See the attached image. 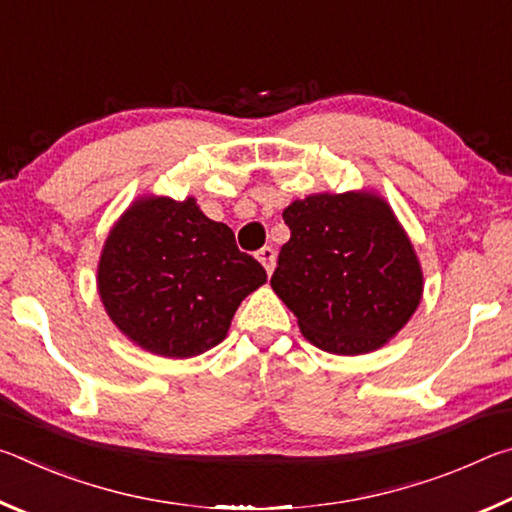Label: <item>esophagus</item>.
<instances>
[{
    "mask_svg": "<svg viewBox=\"0 0 512 512\" xmlns=\"http://www.w3.org/2000/svg\"><path fill=\"white\" fill-rule=\"evenodd\" d=\"M257 259L264 264L266 273L271 275L273 268H275V250L271 246H264L262 250H257Z\"/></svg>",
    "mask_w": 512,
    "mask_h": 512,
    "instance_id": "34e87169",
    "label": "esophagus"
}]
</instances>
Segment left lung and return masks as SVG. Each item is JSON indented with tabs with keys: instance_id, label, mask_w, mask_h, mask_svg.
<instances>
[{
	"instance_id": "obj_1",
	"label": "left lung",
	"mask_w": 512,
	"mask_h": 512,
	"mask_svg": "<svg viewBox=\"0 0 512 512\" xmlns=\"http://www.w3.org/2000/svg\"><path fill=\"white\" fill-rule=\"evenodd\" d=\"M282 219L291 239L271 287L311 343L363 354L400 332L420 302L422 271L391 207L370 194H316Z\"/></svg>"
}]
</instances>
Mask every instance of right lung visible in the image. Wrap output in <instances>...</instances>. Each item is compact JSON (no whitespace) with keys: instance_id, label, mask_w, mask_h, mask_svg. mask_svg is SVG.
<instances>
[{"instance_id":"1","label":"right lung","mask_w":512,"mask_h":512,"mask_svg":"<svg viewBox=\"0 0 512 512\" xmlns=\"http://www.w3.org/2000/svg\"><path fill=\"white\" fill-rule=\"evenodd\" d=\"M264 282V266L241 253L235 232L207 219L194 198L135 203L112 228L99 262L112 323L171 359L221 343L241 300Z\"/></svg>"}]
</instances>
